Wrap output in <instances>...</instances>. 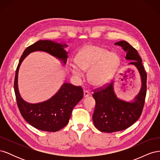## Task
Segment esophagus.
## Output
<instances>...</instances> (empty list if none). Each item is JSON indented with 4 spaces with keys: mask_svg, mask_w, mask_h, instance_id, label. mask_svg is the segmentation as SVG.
<instances>
[{
    "mask_svg": "<svg viewBox=\"0 0 160 160\" xmlns=\"http://www.w3.org/2000/svg\"><path fill=\"white\" fill-rule=\"evenodd\" d=\"M91 95L90 92H89L88 90H84V97L85 98H87V97H88Z\"/></svg>",
    "mask_w": 160,
    "mask_h": 160,
    "instance_id": "obj_1",
    "label": "esophagus"
}]
</instances>
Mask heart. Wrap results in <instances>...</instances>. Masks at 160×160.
Listing matches in <instances>:
<instances>
[{
	"mask_svg": "<svg viewBox=\"0 0 160 160\" xmlns=\"http://www.w3.org/2000/svg\"><path fill=\"white\" fill-rule=\"evenodd\" d=\"M75 62L81 70H89L88 79L92 85L101 86L112 78L119 66V58L116 53L108 52L102 47L90 45L77 53ZM78 69L72 66L71 71L75 75L80 76L81 72Z\"/></svg>",
	"mask_w": 160,
	"mask_h": 160,
	"instance_id": "heart-1",
	"label": "heart"
}]
</instances>
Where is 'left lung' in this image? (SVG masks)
<instances>
[{"label":"left lung","instance_id":"left-lung-1","mask_svg":"<svg viewBox=\"0 0 160 160\" xmlns=\"http://www.w3.org/2000/svg\"><path fill=\"white\" fill-rule=\"evenodd\" d=\"M115 45L122 47L127 54L125 59L131 60L129 64L135 65L142 78V86L132 103L119 99L115 96L113 82L93 90L95 108L93 121L100 132L112 133L128 128L137 122L142 115L147 92V73L137 50L125 41L117 42Z\"/></svg>","mask_w":160,"mask_h":160}]
</instances>
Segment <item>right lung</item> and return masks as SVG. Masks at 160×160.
Wrapping results in <instances>:
<instances>
[{"mask_svg": "<svg viewBox=\"0 0 160 160\" xmlns=\"http://www.w3.org/2000/svg\"><path fill=\"white\" fill-rule=\"evenodd\" d=\"M63 47L67 45L51 41H38L28 47L19 60L14 77V93L21 115L32 126L45 132H55L67 125L72 109L83 98V90L81 86L65 83L58 93L50 99L41 103H28L21 98L18 93L17 84L18 69L23 59L30 52L37 51L49 53L62 60L65 63L67 52L64 50Z\"/></svg>", "mask_w": 160, "mask_h": 160, "instance_id": "add662e5", "label": "right lung"}]
</instances>
